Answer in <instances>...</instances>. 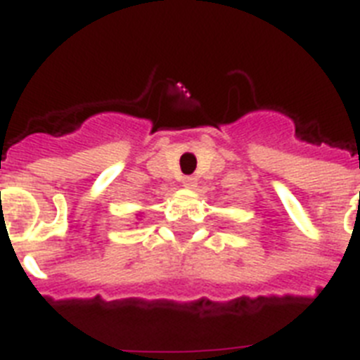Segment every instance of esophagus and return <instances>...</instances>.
<instances>
[{"instance_id": "obj_1", "label": "esophagus", "mask_w": 360, "mask_h": 360, "mask_svg": "<svg viewBox=\"0 0 360 360\" xmlns=\"http://www.w3.org/2000/svg\"><path fill=\"white\" fill-rule=\"evenodd\" d=\"M181 183H183V186H186V188H193V186L198 184V179H195V177L186 176V177H183V179H181Z\"/></svg>"}]
</instances>
